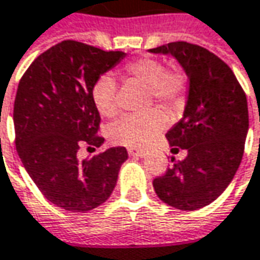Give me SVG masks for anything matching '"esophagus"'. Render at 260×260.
Returning a JSON list of instances; mask_svg holds the SVG:
<instances>
[{
	"label": "esophagus",
	"instance_id": "34e87169",
	"mask_svg": "<svg viewBox=\"0 0 260 260\" xmlns=\"http://www.w3.org/2000/svg\"><path fill=\"white\" fill-rule=\"evenodd\" d=\"M128 154H129L131 157H143L144 156V151L140 150V148H129L128 150Z\"/></svg>",
	"mask_w": 260,
	"mask_h": 260
}]
</instances>
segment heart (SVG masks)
I'll return each instance as SVG.
<instances>
[{"label":"heart","instance_id":"obj_1","mask_svg":"<svg viewBox=\"0 0 260 260\" xmlns=\"http://www.w3.org/2000/svg\"><path fill=\"white\" fill-rule=\"evenodd\" d=\"M123 73L150 92V103L176 112L184 106L188 88L187 75L181 69H166L157 58L144 57L128 63ZM117 84L116 79L104 73L95 79L91 88V100L95 110L104 117H113L117 113ZM168 125V117L160 110H150L141 115H126L117 119L109 128V137L116 144L141 148L151 144Z\"/></svg>","mask_w":260,"mask_h":260}]
</instances>
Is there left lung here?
<instances>
[{
  "label": "left lung",
  "instance_id": "1",
  "mask_svg": "<svg viewBox=\"0 0 260 260\" xmlns=\"http://www.w3.org/2000/svg\"><path fill=\"white\" fill-rule=\"evenodd\" d=\"M175 57L188 76L182 119L168 131L172 151L187 150L163 176L153 181L161 202L197 210L216 200L236 175L249 131L246 94L226 63L206 48L184 41L150 50Z\"/></svg>",
  "mask_w": 260,
  "mask_h": 260
}]
</instances>
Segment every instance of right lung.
<instances>
[{"mask_svg": "<svg viewBox=\"0 0 260 260\" xmlns=\"http://www.w3.org/2000/svg\"><path fill=\"white\" fill-rule=\"evenodd\" d=\"M126 54L63 41L34 60L14 100L16 148L26 172L55 206L88 212L104 203L117 181L125 147L79 160L82 144L100 147V113L91 100L95 79Z\"/></svg>", "mask_w": 260, "mask_h": 260, "instance_id": "add662e5", "label": "right lung"}]
</instances>
